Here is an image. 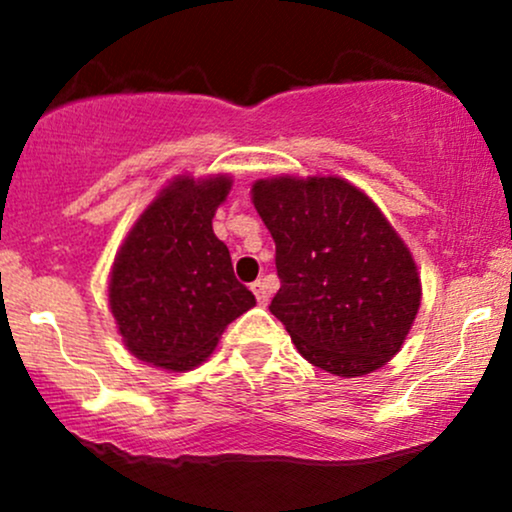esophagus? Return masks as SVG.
I'll return each mask as SVG.
<instances>
[{"mask_svg": "<svg viewBox=\"0 0 512 512\" xmlns=\"http://www.w3.org/2000/svg\"><path fill=\"white\" fill-rule=\"evenodd\" d=\"M252 293H255L257 303H260V305L269 303V289H267V284H264L262 279H257L255 284H252Z\"/></svg>", "mask_w": 512, "mask_h": 512, "instance_id": "1", "label": "esophagus"}]
</instances>
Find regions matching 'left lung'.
I'll return each mask as SVG.
<instances>
[{
  "mask_svg": "<svg viewBox=\"0 0 512 512\" xmlns=\"http://www.w3.org/2000/svg\"><path fill=\"white\" fill-rule=\"evenodd\" d=\"M250 195L276 245L269 310L298 354L342 378L383 368L419 313L421 276L378 204L339 175H276Z\"/></svg>",
  "mask_w": 512,
  "mask_h": 512,
  "instance_id": "obj_1",
  "label": "left lung"
}]
</instances>
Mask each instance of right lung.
<instances>
[{
  "label": "right lung",
  "instance_id": "1",
  "mask_svg": "<svg viewBox=\"0 0 512 512\" xmlns=\"http://www.w3.org/2000/svg\"><path fill=\"white\" fill-rule=\"evenodd\" d=\"M231 175H178L146 207L117 250L108 305L122 344L139 361L185 373L207 361L255 296L233 274L211 219Z\"/></svg>",
  "mask_w": 512,
  "mask_h": 512
}]
</instances>
